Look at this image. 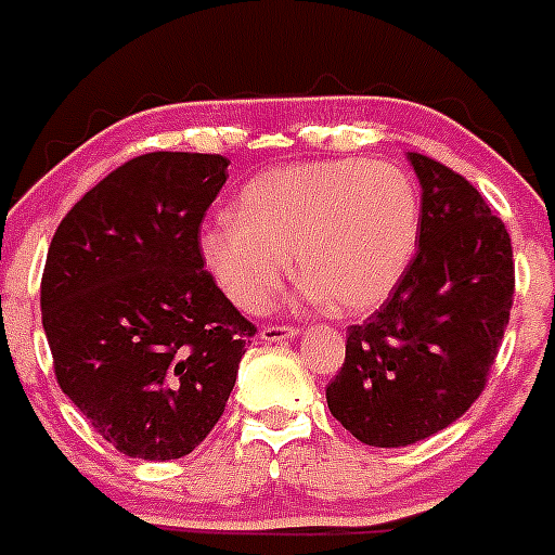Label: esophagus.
Wrapping results in <instances>:
<instances>
[{
  "instance_id": "1",
  "label": "esophagus",
  "mask_w": 555,
  "mask_h": 555,
  "mask_svg": "<svg viewBox=\"0 0 555 555\" xmlns=\"http://www.w3.org/2000/svg\"><path fill=\"white\" fill-rule=\"evenodd\" d=\"M297 327H292V325H263L261 327V338L263 341H269V345H272V341H288V338L292 336H297Z\"/></svg>"
}]
</instances>
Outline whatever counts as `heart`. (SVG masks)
I'll return each mask as SVG.
<instances>
[{
  "label": "heart",
  "mask_w": 555,
  "mask_h": 555,
  "mask_svg": "<svg viewBox=\"0 0 555 555\" xmlns=\"http://www.w3.org/2000/svg\"><path fill=\"white\" fill-rule=\"evenodd\" d=\"M420 194L400 166L313 160L249 180L235 217L205 224L199 253L235 306L261 311L288 269L313 302L377 308L403 281L420 242Z\"/></svg>",
  "instance_id": "obj_1"
}]
</instances>
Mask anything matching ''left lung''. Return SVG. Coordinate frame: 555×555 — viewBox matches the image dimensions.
I'll return each instance as SVG.
<instances>
[{
    "mask_svg": "<svg viewBox=\"0 0 555 555\" xmlns=\"http://www.w3.org/2000/svg\"><path fill=\"white\" fill-rule=\"evenodd\" d=\"M420 247L389 300L347 327L327 409L358 442L405 448L453 425L487 386L514 302L512 238L469 180L409 152Z\"/></svg>",
    "mask_w": 555,
    "mask_h": 555,
    "instance_id": "left-lung-1",
    "label": "left lung"
}]
</instances>
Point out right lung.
Instances as JSON below:
<instances>
[{"label": "right lung", "instance_id": "add662e5", "mask_svg": "<svg viewBox=\"0 0 555 555\" xmlns=\"http://www.w3.org/2000/svg\"><path fill=\"white\" fill-rule=\"evenodd\" d=\"M228 158L146 152L57 224L41 320L63 395L119 453L183 459L219 423L255 325L199 253Z\"/></svg>", "mask_w": 555, "mask_h": 555}]
</instances>
